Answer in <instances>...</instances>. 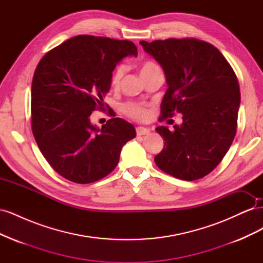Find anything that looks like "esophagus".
Returning a JSON list of instances; mask_svg holds the SVG:
<instances>
[{"instance_id":"34e87169","label":"esophagus","mask_w":263,"mask_h":263,"mask_svg":"<svg viewBox=\"0 0 263 263\" xmlns=\"http://www.w3.org/2000/svg\"><path fill=\"white\" fill-rule=\"evenodd\" d=\"M150 133L149 128H145V127H137L136 134L137 136H142V135H148Z\"/></svg>"}]
</instances>
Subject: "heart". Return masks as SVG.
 <instances>
[{"label": "heart", "instance_id": "b5f03b06", "mask_svg": "<svg viewBox=\"0 0 263 263\" xmlns=\"http://www.w3.org/2000/svg\"><path fill=\"white\" fill-rule=\"evenodd\" d=\"M157 70H159V67L156 65V63L151 61H146L140 66V74L142 78H145L148 74L155 72ZM124 74H125V66L124 65L117 66L112 76V85L116 87L121 84ZM124 110L127 115L130 116L134 119H137V121H146V119H148L150 116V110L148 106L138 104V103H128V104L125 105Z\"/></svg>", "mask_w": 263, "mask_h": 263}]
</instances>
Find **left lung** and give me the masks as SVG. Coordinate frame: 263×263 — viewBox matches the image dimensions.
<instances>
[{
  "label": "left lung",
  "instance_id": "1",
  "mask_svg": "<svg viewBox=\"0 0 263 263\" xmlns=\"http://www.w3.org/2000/svg\"><path fill=\"white\" fill-rule=\"evenodd\" d=\"M163 69L166 90L161 118L183 115L174 130L158 126L164 147L156 164L170 176L193 181L208 176L235 138L240 91L233 68L213 45L195 38L139 43Z\"/></svg>",
  "mask_w": 263,
  "mask_h": 263
}]
</instances>
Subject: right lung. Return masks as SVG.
I'll return each instance as SVG.
<instances>
[{
  "label": "right lung",
  "instance_id": "add662e5",
  "mask_svg": "<svg viewBox=\"0 0 263 263\" xmlns=\"http://www.w3.org/2000/svg\"><path fill=\"white\" fill-rule=\"evenodd\" d=\"M127 55L129 41L79 35L47 52L31 83V130L42 154L61 177L80 184L101 180L118 163L135 127L110 118L99 128L90 121L103 109L113 71ZM113 115V112H109Z\"/></svg>",
  "mask_w": 263,
  "mask_h": 263
}]
</instances>
